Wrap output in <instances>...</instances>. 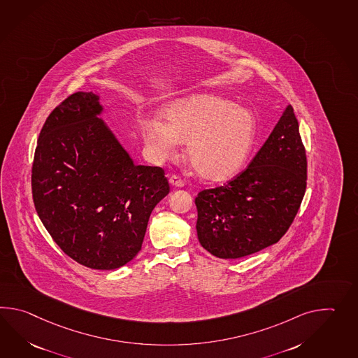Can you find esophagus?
I'll return each instance as SVG.
<instances>
[{
  "instance_id": "esophagus-1",
  "label": "esophagus",
  "mask_w": 358,
  "mask_h": 358,
  "mask_svg": "<svg viewBox=\"0 0 358 358\" xmlns=\"http://www.w3.org/2000/svg\"><path fill=\"white\" fill-rule=\"evenodd\" d=\"M169 183L172 185V186H175V187H182L185 182H183L182 178H180L178 176H171L169 177Z\"/></svg>"
}]
</instances>
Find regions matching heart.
<instances>
[{
    "label": "heart",
    "mask_w": 358,
    "mask_h": 358,
    "mask_svg": "<svg viewBox=\"0 0 358 358\" xmlns=\"http://www.w3.org/2000/svg\"><path fill=\"white\" fill-rule=\"evenodd\" d=\"M255 115L247 108L217 96L181 99L157 118L141 123L143 141L158 159L175 154L176 145L186 143L191 167L208 181H226L238 175L255 143Z\"/></svg>",
    "instance_id": "b5f03b06"
}]
</instances>
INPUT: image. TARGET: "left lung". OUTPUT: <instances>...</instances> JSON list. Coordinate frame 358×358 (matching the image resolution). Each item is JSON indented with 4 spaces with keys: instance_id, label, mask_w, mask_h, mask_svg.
<instances>
[{
    "instance_id": "1",
    "label": "left lung",
    "mask_w": 358,
    "mask_h": 358,
    "mask_svg": "<svg viewBox=\"0 0 358 358\" xmlns=\"http://www.w3.org/2000/svg\"><path fill=\"white\" fill-rule=\"evenodd\" d=\"M306 186V149L293 106L287 105L245 171L223 186L199 192V243L223 259L270 247L294 221Z\"/></svg>"
}]
</instances>
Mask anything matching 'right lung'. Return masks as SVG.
Here are the masks:
<instances>
[{
  "mask_svg": "<svg viewBox=\"0 0 358 358\" xmlns=\"http://www.w3.org/2000/svg\"><path fill=\"white\" fill-rule=\"evenodd\" d=\"M101 111L99 96L82 91L51 111L34 152L32 194L65 255L88 268L115 270L141 250L169 183L162 168L136 166Z\"/></svg>",
  "mask_w": 358,
  "mask_h": 358,
  "instance_id": "1",
  "label": "right lung"
}]
</instances>
